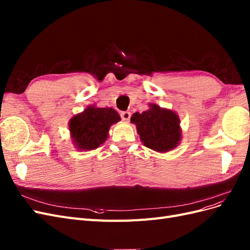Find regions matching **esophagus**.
<instances>
[{
  "label": "esophagus",
  "mask_w": 250,
  "mask_h": 250,
  "mask_svg": "<svg viewBox=\"0 0 250 250\" xmlns=\"http://www.w3.org/2000/svg\"><path fill=\"white\" fill-rule=\"evenodd\" d=\"M131 117V113L129 111H122L121 112V118H122L123 121H125V122H128L129 121Z\"/></svg>",
  "instance_id": "34e87169"
}]
</instances>
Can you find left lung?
Segmentation results:
<instances>
[{
  "label": "left lung",
  "mask_w": 250,
  "mask_h": 250,
  "mask_svg": "<svg viewBox=\"0 0 250 250\" xmlns=\"http://www.w3.org/2000/svg\"><path fill=\"white\" fill-rule=\"evenodd\" d=\"M150 108L142 113L135 112L130 121L137 126L142 143L157 152H168L181 140L179 118L173 110L150 104Z\"/></svg>",
  "instance_id": "obj_1"
}]
</instances>
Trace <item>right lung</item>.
Instances as JSON below:
<instances>
[{
	"instance_id": "add662e5",
	"label": "right lung",
	"mask_w": 250,
	"mask_h": 250,
	"mask_svg": "<svg viewBox=\"0 0 250 250\" xmlns=\"http://www.w3.org/2000/svg\"><path fill=\"white\" fill-rule=\"evenodd\" d=\"M120 120L113 108L87 106L69 122L73 144L79 150L97 149L106 141L110 126Z\"/></svg>"
}]
</instances>
